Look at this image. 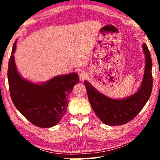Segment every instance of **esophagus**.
<instances>
[{"label": "esophagus", "instance_id": "34e87169", "mask_svg": "<svg viewBox=\"0 0 160 160\" xmlns=\"http://www.w3.org/2000/svg\"><path fill=\"white\" fill-rule=\"evenodd\" d=\"M78 75H79L80 79L82 81L84 80H85L87 77L88 76V73H87V72L85 71V70H80V71L78 72Z\"/></svg>", "mask_w": 160, "mask_h": 160}]
</instances>
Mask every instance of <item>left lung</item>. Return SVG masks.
<instances>
[{
	"mask_svg": "<svg viewBox=\"0 0 160 160\" xmlns=\"http://www.w3.org/2000/svg\"><path fill=\"white\" fill-rule=\"evenodd\" d=\"M142 50L145 56L144 76L138 90L132 95L123 99H112L99 92L88 81L84 82L91 107L98 118L107 125L119 126L131 121L150 98L152 89V63L145 43L142 44Z\"/></svg>",
	"mask_w": 160,
	"mask_h": 160,
	"instance_id": "left-lung-1",
	"label": "left lung"
}]
</instances>
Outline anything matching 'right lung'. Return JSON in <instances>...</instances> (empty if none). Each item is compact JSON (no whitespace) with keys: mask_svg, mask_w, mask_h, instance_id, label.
Segmentation results:
<instances>
[{"mask_svg":"<svg viewBox=\"0 0 160 160\" xmlns=\"http://www.w3.org/2000/svg\"><path fill=\"white\" fill-rule=\"evenodd\" d=\"M17 40L10 56L8 79L13 104L29 121L40 128L56 125L66 113L68 95L79 82L75 72L57 75L40 84L32 82L21 76L15 63Z\"/></svg>","mask_w":160,"mask_h":160,"instance_id":"1","label":"right lung"}]
</instances>
